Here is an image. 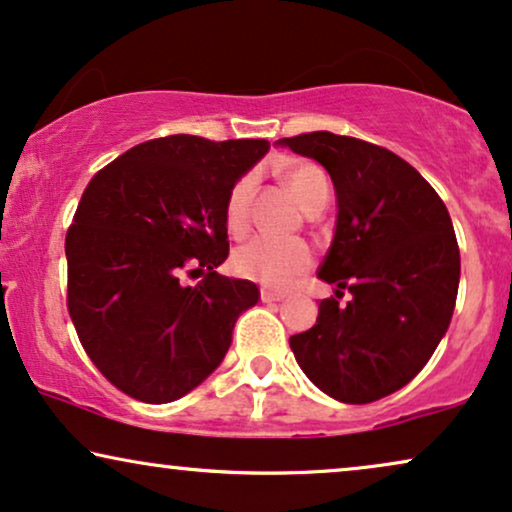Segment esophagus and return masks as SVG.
I'll return each instance as SVG.
<instances>
[{
  "label": "esophagus",
  "instance_id": "34e87169",
  "mask_svg": "<svg viewBox=\"0 0 512 512\" xmlns=\"http://www.w3.org/2000/svg\"><path fill=\"white\" fill-rule=\"evenodd\" d=\"M260 297L264 302H278V300H283V293L281 290H274V288H269V286H262L260 288Z\"/></svg>",
  "mask_w": 512,
  "mask_h": 512
}]
</instances>
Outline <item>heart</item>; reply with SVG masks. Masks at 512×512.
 Wrapping results in <instances>:
<instances>
[{"instance_id":"b5f03b06","label":"heart","mask_w":512,"mask_h":512,"mask_svg":"<svg viewBox=\"0 0 512 512\" xmlns=\"http://www.w3.org/2000/svg\"><path fill=\"white\" fill-rule=\"evenodd\" d=\"M283 184L293 193L297 203L314 212L328 203V179L316 165L302 163L283 172ZM255 179L241 177L231 186L224 203L226 229L243 236L250 226V200ZM314 255L304 241H278L269 236H255L234 252V271L243 278L260 281L264 286L286 288L312 269Z\"/></svg>"}]
</instances>
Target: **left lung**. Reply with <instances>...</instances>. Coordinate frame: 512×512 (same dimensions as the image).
<instances>
[{
	"label": "left lung",
	"instance_id": "1",
	"mask_svg": "<svg viewBox=\"0 0 512 512\" xmlns=\"http://www.w3.org/2000/svg\"><path fill=\"white\" fill-rule=\"evenodd\" d=\"M331 174L338 224L309 331L290 335L297 364L328 397L371 404L428 364L456 307L461 252L437 191L397 153L364 139L309 132L281 139ZM349 289L350 302L338 296Z\"/></svg>",
	"mask_w": 512,
	"mask_h": 512
}]
</instances>
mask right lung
Wrapping results in <instances>:
<instances>
[{"mask_svg":"<svg viewBox=\"0 0 512 512\" xmlns=\"http://www.w3.org/2000/svg\"><path fill=\"white\" fill-rule=\"evenodd\" d=\"M264 139L170 134L92 177L66 234L68 314L108 383L146 404L184 397L222 364L252 281L217 274L229 255L224 203ZM181 273H203L198 287Z\"/></svg>","mask_w":512,"mask_h":512,"instance_id":"obj_1","label":"right lung"}]
</instances>
